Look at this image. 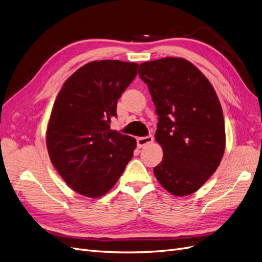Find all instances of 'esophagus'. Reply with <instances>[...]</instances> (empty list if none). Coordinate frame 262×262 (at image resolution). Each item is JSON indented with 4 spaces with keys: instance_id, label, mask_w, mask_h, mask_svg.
<instances>
[{
    "instance_id": "1",
    "label": "esophagus",
    "mask_w": 262,
    "mask_h": 262,
    "mask_svg": "<svg viewBox=\"0 0 262 262\" xmlns=\"http://www.w3.org/2000/svg\"><path fill=\"white\" fill-rule=\"evenodd\" d=\"M154 141V137L153 136H147V137H142V138H139L137 140L138 142V146L139 147H143L149 143H152V142Z\"/></svg>"
}]
</instances>
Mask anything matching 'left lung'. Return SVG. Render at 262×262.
<instances>
[{
  "label": "left lung",
  "instance_id": "8db88e82",
  "mask_svg": "<svg viewBox=\"0 0 262 262\" xmlns=\"http://www.w3.org/2000/svg\"><path fill=\"white\" fill-rule=\"evenodd\" d=\"M139 75L156 108L155 139L164 152L154 175L171 194H191L215 172L224 154V117L216 93L200 70L181 58L142 63Z\"/></svg>",
  "mask_w": 262,
  "mask_h": 262
}]
</instances>
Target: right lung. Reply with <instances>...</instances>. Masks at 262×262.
Here are the masks:
<instances>
[{
    "instance_id": "right-lung-1",
    "label": "right lung",
    "mask_w": 262,
    "mask_h": 262,
    "mask_svg": "<svg viewBox=\"0 0 262 262\" xmlns=\"http://www.w3.org/2000/svg\"><path fill=\"white\" fill-rule=\"evenodd\" d=\"M139 64L118 60L87 63L71 75L54 101L47 147L54 168L74 191L97 198L121 176L137 146L110 129L117 102Z\"/></svg>"
}]
</instances>
